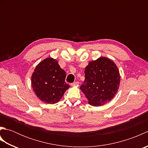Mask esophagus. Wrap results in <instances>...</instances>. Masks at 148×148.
<instances>
[{
    "label": "esophagus",
    "instance_id": "1",
    "mask_svg": "<svg viewBox=\"0 0 148 148\" xmlns=\"http://www.w3.org/2000/svg\"><path fill=\"white\" fill-rule=\"evenodd\" d=\"M79 82H77V81H76V82L72 83L71 84V86H79Z\"/></svg>",
    "mask_w": 148,
    "mask_h": 148
}]
</instances>
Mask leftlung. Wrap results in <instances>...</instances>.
<instances>
[{
	"instance_id": "left-lung-1",
	"label": "left lung",
	"mask_w": 148,
	"mask_h": 148,
	"mask_svg": "<svg viewBox=\"0 0 148 148\" xmlns=\"http://www.w3.org/2000/svg\"><path fill=\"white\" fill-rule=\"evenodd\" d=\"M84 73L85 79L80 89L89 104L98 107L111 101L118 92L121 80L115 63L109 58L102 56L90 62Z\"/></svg>"
}]
</instances>
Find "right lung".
<instances>
[{"label":"right lung","instance_id":"1","mask_svg":"<svg viewBox=\"0 0 148 148\" xmlns=\"http://www.w3.org/2000/svg\"><path fill=\"white\" fill-rule=\"evenodd\" d=\"M65 72L60 67L58 60L48 57L40 62L34 69L31 85L37 98L52 104L59 102L70 88L65 82Z\"/></svg>","mask_w":148,"mask_h":148}]
</instances>
